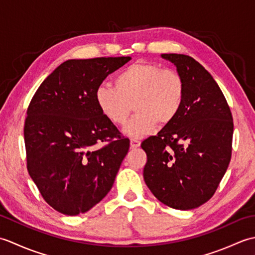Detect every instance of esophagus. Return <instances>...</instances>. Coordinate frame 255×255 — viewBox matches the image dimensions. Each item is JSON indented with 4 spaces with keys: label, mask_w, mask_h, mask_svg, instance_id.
I'll use <instances>...</instances> for the list:
<instances>
[{
    "label": "esophagus",
    "mask_w": 255,
    "mask_h": 255,
    "mask_svg": "<svg viewBox=\"0 0 255 255\" xmlns=\"http://www.w3.org/2000/svg\"><path fill=\"white\" fill-rule=\"evenodd\" d=\"M130 147H131L132 149L140 147V141H139V140H136V139H131V140H130Z\"/></svg>",
    "instance_id": "1"
}]
</instances>
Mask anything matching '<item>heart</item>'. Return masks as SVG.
Returning <instances> with one entry per match:
<instances>
[{
	"label": "heart",
	"mask_w": 255,
	"mask_h": 255,
	"mask_svg": "<svg viewBox=\"0 0 255 255\" xmlns=\"http://www.w3.org/2000/svg\"><path fill=\"white\" fill-rule=\"evenodd\" d=\"M114 83L115 88L97 86L95 103L102 115L117 126L127 122L132 103L136 113L123 129L129 137H143L158 124H170L183 105L185 89L182 77L159 64L138 61L123 70Z\"/></svg>",
	"instance_id": "heart-1"
}]
</instances>
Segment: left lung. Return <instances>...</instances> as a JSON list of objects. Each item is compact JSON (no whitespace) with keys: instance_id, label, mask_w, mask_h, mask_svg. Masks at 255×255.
<instances>
[{"instance_id":"8db88e82","label":"left lung","mask_w":255,"mask_h":255,"mask_svg":"<svg viewBox=\"0 0 255 255\" xmlns=\"http://www.w3.org/2000/svg\"><path fill=\"white\" fill-rule=\"evenodd\" d=\"M184 82L177 116L141 143L148 160L143 180L161 203L189 210L209 200L228 169L234 121L214 78L186 55L163 53Z\"/></svg>"}]
</instances>
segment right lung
Masks as SVG:
<instances>
[{
  "label": "right lung",
  "instance_id": "add662e5",
  "mask_svg": "<svg viewBox=\"0 0 255 255\" xmlns=\"http://www.w3.org/2000/svg\"><path fill=\"white\" fill-rule=\"evenodd\" d=\"M130 57L71 59L40 84L27 110V169L53 209L78 216L113 187L129 150V139L102 115L94 93L108 74ZM117 139L105 147L95 144Z\"/></svg>",
  "mask_w": 255,
  "mask_h": 255
}]
</instances>
